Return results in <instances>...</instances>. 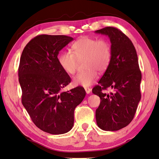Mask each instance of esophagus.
Instances as JSON below:
<instances>
[{
  "instance_id": "34e87169",
  "label": "esophagus",
  "mask_w": 159,
  "mask_h": 159,
  "mask_svg": "<svg viewBox=\"0 0 159 159\" xmlns=\"http://www.w3.org/2000/svg\"><path fill=\"white\" fill-rule=\"evenodd\" d=\"M85 92H86V93L87 94H89L91 92V91H92V89H90V88H85Z\"/></svg>"
}]
</instances>
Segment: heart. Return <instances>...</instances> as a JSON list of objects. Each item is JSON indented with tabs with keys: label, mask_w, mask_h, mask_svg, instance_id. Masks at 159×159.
<instances>
[{
	"label": "heart",
	"mask_w": 159,
	"mask_h": 159,
	"mask_svg": "<svg viewBox=\"0 0 159 159\" xmlns=\"http://www.w3.org/2000/svg\"><path fill=\"white\" fill-rule=\"evenodd\" d=\"M70 51H63L58 57L60 67L66 73L74 74L76 71L79 60L84 59L85 71L79 72L74 77L76 85L89 87L98 78V70L105 71L111 59V49L109 43L104 39L89 37H82L71 44Z\"/></svg>",
	"instance_id": "obj_1"
}]
</instances>
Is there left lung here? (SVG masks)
<instances>
[{"mask_svg":"<svg viewBox=\"0 0 159 159\" xmlns=\"http://www.w3.org/2000/svg\"><path fill=\"white\" fill-rule=\"evenodd\" d=\"M95 33L108 36L111 44V62L99 85L92 89V93L101 99L95 113L97 124L104 131H118L134 119L141 99L142 74L137 53L129 37L116 28L106 27ZM108 87L114 92L102 91Z\"/></svg>","mask_w":159,"mask_h":159,"instance_id":"left-lung-1","label":"left lung"}]
</instances>
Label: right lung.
Listing matches in <instances>:
<instances>
[{"mask_svg": "<svg viewBox=\"0 0 159 159\" xmlns=\"http://www.w3.org/2000/svg\"><path fill=\"white\" fill-rule=\"evenodd\" d=\"M74 39L66 35L40 34L28 43L19 67L21 101L37 127L58 135L74 126V110L85 97L83 88L62 89L71 82L58 62L59 52Z\"/></svg>", "mask_w": 159, "mask_h": 159, "instance_id": "add662e5", "label": "right lung"}]
</instances>
